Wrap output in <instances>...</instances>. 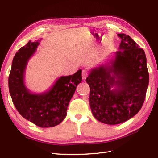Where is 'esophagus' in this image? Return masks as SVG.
<instances>
[{"label":"esophagus","instance_id":"obj_1","mask_svg":"<svg viewBox=\"0 0 158 158\" xmlns=\"http://www.w3.org/2000/svg\"><path fill=\"white\" fill-rule=\"evenodd\" d=\"M88 74H89V71L86 69H84L82 71V78L83 79H85L88 77Z\"/></svg>","mask_w":158,"mask_h":158}]
</instances>
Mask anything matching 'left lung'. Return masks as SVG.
<instances>
[{
    "label": "left lung",
    "mask_w": 158,
    "mask_h": 158,
    "mask_svg": "<svg viewBox=\"0 0 158 158\" xmlns=\"http://www.w3.org/2000/svg\"><path fill=\"white\" fill-rule=\"evenodd\" d=\"M117 35L121 42L114 59L91 69L85 79L93 115L108 125L122 123L139 111L149 82L143 49L129 35Z\"/></svg>",
    "instance_id": "left-lung-1"
}]
</instances>
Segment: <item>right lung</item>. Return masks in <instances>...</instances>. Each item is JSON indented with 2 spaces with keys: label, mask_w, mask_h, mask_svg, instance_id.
Listing matches in <instances>:
<instances>
[{
  "label": "right lung",
  "mask_w": 158,
  "mask_h": 158,
  "mask_svg": "<svg viewBox=\"0 0 158 158\" xmlns=\"http://www.w3.org/2000/svg\"><path fill=\"white\" fill-rule=\"evenodd\" d=\"M40 40L29 41L16 53L9 75V90L16 109L24 118L37 126L51 127L65 119L69 101L82 80L81 69L59 77L47 92L31 93L24 84L25 69Z\"/></svg>",
  "instance_id": "1"
}]
</instances>
